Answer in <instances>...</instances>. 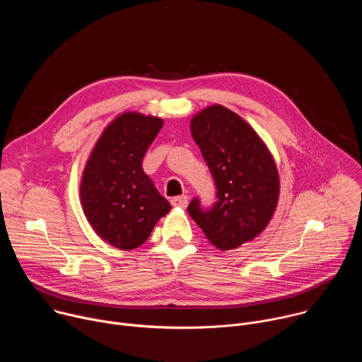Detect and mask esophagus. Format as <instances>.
<instances>
[{"mask_svg":"<svg viewBox=\"0 0 362 362\" xmlns=\"http://www.w3.org/2000/svg\"><path fill=\"white\" fill-rule=\"evenodd\" d=\"M187 203H189V197L186 194H182V196H177V197L172 199V204L175 206V208L185 209L186 206H187Z\"/></svg>","mask_w":362,"mask_h":362,"instance_id":"34e87169","label":"esophagus"}]
</instances>
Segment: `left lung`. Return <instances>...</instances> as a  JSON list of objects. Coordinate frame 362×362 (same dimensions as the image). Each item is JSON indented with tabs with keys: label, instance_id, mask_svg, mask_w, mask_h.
Masks as SVG:
<instances>
[{
	"label": "left lung",
	"instance_id": "obj_1",
	"mask_svg": "<svg viewBox=\"0 0 362 362\" xmlns=\"http://www.w3.org/2000/svg\"><path fill=\"white\" fill-rule=\"evenodd\" d=\"M190 132L215 179L218 200L203 211L193 199L187 212L215 247L236 249L261 235L276 211L275 159L253 127L221 105L196 113Z\"/></svg>",
	"mask_w": 362,
	"mask_h": 362
}]
</instances>
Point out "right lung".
<instances>
[{
  "label": "right lung",
  "instance_id": "1",
  "mask_svg": "<svg viewBox=\"0 0 362 362\" xmlns=\"http://www.w3.org/2000/svg\"><path fill=\"white\" fill-rule=\"evenodd\" d=\"M163 119L124 112L95 141L80 183L83 212L93 230L122 250L136 249L170 212V203L143 172L144 154Z\"/></svg>",
  "mask_w": 362,
  "mask_h": 362
}]
</instances>
